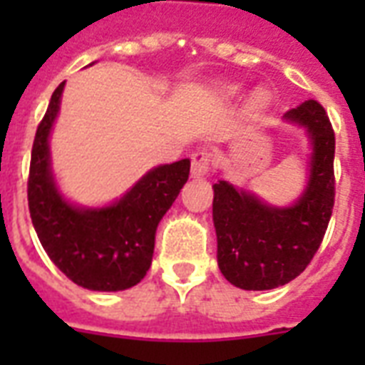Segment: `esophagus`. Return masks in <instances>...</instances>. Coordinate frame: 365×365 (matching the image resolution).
Returning <instances> with one entry per match:
<instances>
[{
	"mask_svg": "<svg viewBox=\"0 0 365 365\" xmlns=\"http://www.w3.org/2000/svg\"><path fill=\"white\" fill-rule=\"evenodd\" d=\"M210 170V153L206 149H199L191 155V176L205 178Z\"/></svg>",
	"mask_w": 365,
	"mask_h": 365,
	"instance_id": "obj_1",
	"label": "esophagus"
}]
</instances>
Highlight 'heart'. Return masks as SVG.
<instances>
[{
  "instance_id": "heart-1",
  "label": "heart",
  "mask_w": 365,
  "mask_h": 365,
  "mask_svg": "<svg viewBox=\"0 0 365 365\" xmlns=\"http://www.w3.org/2000/svg\"><path fill=\"white\" fill-rule=\"evenodd\" d=\"M239 85H229L227 87L229 94H239ZM252 104H254L255 110H265L267 106H269V96H267L265 91H255L254 96H252Z\"/></svg>"
}]
</instances>
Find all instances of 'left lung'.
Masks as SVG:
<instances>
[{"instance_id":"1","label":"left lung","mask_w":365,"mask_h":365,"mask_svg":"<svg viewBox=\"0 0 365 365\" xmlns=\"http://www.w3.org/2000/svg\"><path fill=\"white\" fill-rule=\"evenodd\" d=\"M282 123L303 128L311 149L305 187L292 205H271L227 180L212 185L217 267L240 289H272L299 277L320 248L334 210L335 134L326 111L307 100L286 111Z\"/></svg>"}]
</instances>
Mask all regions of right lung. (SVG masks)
<instances>
[{
	"mask_svg": "<svg viewBox=\"0 0 365 365\" xmlns=\"http://www.w3.org/2000/svg\"><path fill=\"white\" fill-rule=\"evenodd\" d=\"M64 85L51 96L31 148V223L51 261L71 282L93 292H123L149 271L157 227L187 182L191 160L153 166L110 205H77L60 191L51 159Z\"/></svg>",
	"mask_w": 365,
	"mask_h": 365,
	"instance_id": "right-lung-1",
	"label": "right lung"
}]
</instances>
